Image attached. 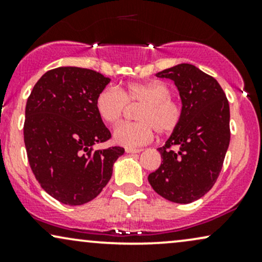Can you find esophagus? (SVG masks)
Segmentation results:
<instances>
[{"label":"esophagus","mask_w":262,"mask_h":262,"mask_svg":"<svg viewBox=\"0 0 262 262\" xmlns=\"http://www.w3.org/2000/svg\"><path fill=\"white\" fill-rule=\"evenodd\" d=\"M141 149H137V148H125V152L128 154H137V152H140Z\"/></svg>","instance_id":"1"}]
</instances>
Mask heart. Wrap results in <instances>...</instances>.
Instances as JSON below:
<instances>
[{"instance_id":"obj_1","label":"heart","mask_w":262,"mask_h":262,"mask_svg":"<svg viewBox=\"0 0 262 262\" xmlns=\"http://www.w3.org/2000/svg\"><path fill=\"white\" fill-rule=\"evenodd\" d=\"M128 103H141L138 122H124L113 130L117 144L128 148L144 145L154 137L170 135L180 127L183 117L181 102L171 97V89L162 81L129 82L122 90L110 86L96 97V111L103 122L114 124L122 118Z\"/></svg>"}]
</instances>
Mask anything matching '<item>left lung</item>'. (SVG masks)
<instances>
[{
  "mask_svg": "<svg viewBox=\"0 0 262 262\" xmlns=\"http://www.w3.org/2000/svg\"><path fill=\"white\" fill-rule=\"evenodd\" d=\"M175 82L182 101L180 127L159 148L161 165L148 176L156 193L191 203L214 186L230 141L229 103L218 81L194 65L180 64L156 74Z\"/></svg>",
  "mask_w": 262,
  "mask_h": 262,
  "instance_id": "1",
  "label": "left lung"
}]
</instances>
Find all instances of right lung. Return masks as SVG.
<instances>
[{"instance_id":"right-lung-1","label":"right lung","mask_w":262,"mask_h":262,"mask_svg":"<svg viewBox=\"0 0 262 262\" xmlns=\"http://www.w3.org/2000/svg\"><path fill=\"white\" fill-rule=\"evenodd\" d=\"M110 77L62 66L45 73L27 100L23 127L29 165L47 193L69 206L101 193L124 148L93 150L111 138L96 111V97Z\"/></svg>"}]
</instances>
